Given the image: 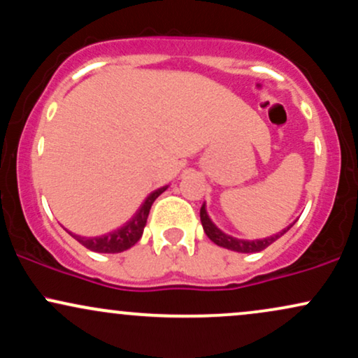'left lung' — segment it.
<instances>
[{"mask_svg":"<svg viewBox=\"0 0 358 358\" xmlns=\"http://www.w3.org/2000/svg\"><path fill=\"white\" fill-rule=\"evenodd\" d=\"M200 220H202L205 234H207V237L213 242V244L220 245V248H225V249L236 250V252H244V254L261 252V250H264L268 245L273 244L274 241H278L282 234H286L287 231H289V227L293 225L291 224L287 229H282L281 232L274 234V236H271V237H264V239H256V241H248V239H237V237H232V236H229V234L222 232L220 229L213 224L210 217H208L207 208H205V203L202 205V208H200Z\"/></svg>","mask_w":358,"mask_h":358,"instance_id":"8db88e82","label":"left lung"}]
</instances>
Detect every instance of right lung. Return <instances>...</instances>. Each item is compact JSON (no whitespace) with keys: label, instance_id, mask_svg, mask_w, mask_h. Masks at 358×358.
I'll return each mask as SVG.
<instances>
[{"label":"right lung","instance_id":"obj_1","mask_svg":"<svg viewBox=\"0 0 358 358\" xmlns=\"http://www.w3.org/2000/svg\"><path fill=\"white\" fill-rule=\"evenodd\" d=\"M168 188L162 187L158 190L151 192L150 195L146 196L145 202L141 203V207L138 208L136 213L131 217L126 224H122L121 227L116 229V231L104 234V236L99 237H80V236H73L77 241L80 242L84 248H87L94 252H102V254H116V252H122V250L133 248L136 242L141 239L143 231H145V225L148 220V215H150V208L151 205L163 192Z\"/></svg>","mask_w":358,"mask_h":358}]
</instances>
